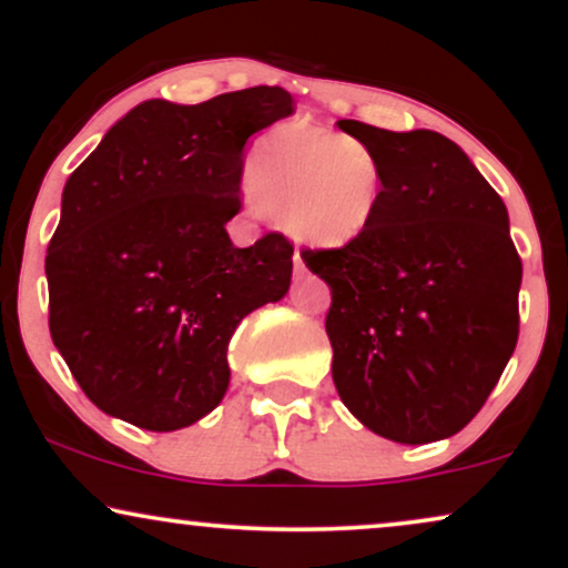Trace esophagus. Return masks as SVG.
Returning a JSON list of instances; mask_svg holds the SVG:
<instances>
[{
  "label": "esophagus",
  "mask_w": 568,
  "mask_h": 568,
  "mask_svg": "<svg viewBox=\"0 0 568 568\" xmlns=\"http://www.w3.org/2000/svg\"><path fill=\"white\" fill-rule=\"evenodd\" d=\"M294 274L297 276H305L307 274V268H305V261H302V255L300 253H294Z\"/></svg>",
  "instance_id": "1"
}]
</instances>
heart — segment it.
I'll list each match as a JSON object with an SVG mask.
<instances>
[{"instance_id":"obj_1","label":"heart","mask_w":568,"mask_h":568,"mask_svg":"<svg viewBox=\"0 0 568 568\" xmlns=\"http://www.w3.org/2000/svg\"><path fill=\"white\" fill-rule=\"evenodd\" d=\"M247 189L297 243L344 247L375 224L385 173L359 139L290 123L255 142Z\"/></svg>"}]
</instances>
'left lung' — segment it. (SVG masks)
I'll return each instance as SVG.
<instances>
[{"label":"left lung","instance_id":"left-lung-1","mask_svg":"<svg viewBox=\"0 0 568 568\" xmlns=\"http://www.w3.org/2000/svg\"><path fill=\"white\" fill-rule=\"evenodd\" d=\"M338 126L377 154L385 193L359 240L302 251L331 286L333 383L379 437L447 439L478 414L517 346L523 261L507 206L437 131Z\"/></svg>","mask_w":568,"mask_h":568}]
</instances>
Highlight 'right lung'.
Here are the masks:
<instances>
[{
	"label": "right lung",
	"mask_w": 568,
	"mask_h": 568,
	"mask_svg": "<svg viewBox=\"0 0 568 568\" xmlns=\"http://www.w3.org/2000/svg\"><path fill=\"white\" fill-rule=\"evenodd\" d=\"M294 113L282 88L144 100L69 175L45 253L49 328L108 416L175 432L220 406L240 321L290 292V240L235 247L245 144Z\"/></svg>",
	"instance_id": "1"
}]
</instances>
